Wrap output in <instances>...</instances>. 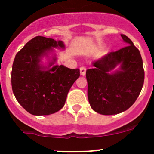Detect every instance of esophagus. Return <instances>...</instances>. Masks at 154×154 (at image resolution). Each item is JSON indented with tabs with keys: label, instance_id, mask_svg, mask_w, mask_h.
<instances>
[{
	"label": "esophagus",
	"instance_id": "34e87169",
	"mask_svg": "<svg viewBox=\"0 0 154 154\" xmlns=\"http://www.w3.org/2000/svg\"><path fill=\"white\" fill-rule=\"evenodd\" d=\"M80 74L82 75H85V72H86V69L85 67H80Z\"/></svg>",
	"mask_w": 154,
	"mask_h": 154
}]
</instances>
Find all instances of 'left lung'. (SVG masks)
<instances>
[{"instance_id": "left-lung-1", "label": "left lung", "mask_w": 154, "mask_h": 154, "mask_svg": "<svg viewBox=\"0 0 154 154\" xmlns=\"http://www.w3.org/2000/svg\"><path fill=\"white\" fill-rule=\"evenodd\" d=\"M127 45L92 62L86 70L88 99L94 111L102 115L124 112L135 103L143 85L144 70L140 51L125 35ZM120 65L117 70L114 69Z\"/></svg>"}]
</instances>
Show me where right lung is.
Returning <instances> with one entry per match:
<instances>
[{
  "label": "right lung",
  "instance_id": "right-lung-1",
  "mask_svg": "<svg viewBox=\"0 0 154 154\" xmlns=\"http://www.w3.org/2000/svg\"><path fill=\"white\" fill-rule=\"evenodd\" d=\"M53 48H65L62 41L37 36L17 53L11 72L14 95L27 112L35 116L55 113L65 105L69 89L79 77V69L54 65L52 57L48 66L42 58L48 56Z\"/></svg>",
  "mask_w": 154,
  "mask_h": 154
}]
</instances>
